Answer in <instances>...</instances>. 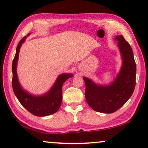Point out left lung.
Segmentation results:
<instances>
[{
	"instance_id": "left-lung-1",
	"label": "left lung",
	"mask_w": 148,
	"mask_h": 148,
	"mask_svg": "<svg viewBox=\"0 0 148 148\" xmlns=\"http://www.w3.org/2000/svg\"><path fill=\"white\" fill-rule=\"evenodd\" d=\"M123 59L120 73L109 86H99L84 77L85 98L94 110L110 114L117 111L129 100L135 89L136 64L130 44L122 35L116 37Z\"/></svg>"
}]
</instances>
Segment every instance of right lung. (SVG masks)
Returning <instances> with one entry per match:
<instances>
[{"mask_svg":"<svg viewBox=\"0 0 148 148\" xmlns=\"http://www.w3.org/2000/svg\"><path fill=\"white\" fill-rule=\"evenodd\" d=\"M26 37H24L18 44L16 54L12 61V85L13 91L22 106L36 116H46L51 115L60 108L62 100V85L67 79L72 76L70 74H62L58 76L52 89L47 94L40 96H34L24 91L20 86L16 74V64L18 53L22 44Z\"/></svg>","mask_w":148,"mask_h":148,"instance_id":"add662e5","label":"right lung"}]
</instances>
